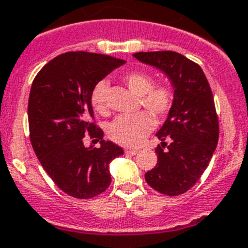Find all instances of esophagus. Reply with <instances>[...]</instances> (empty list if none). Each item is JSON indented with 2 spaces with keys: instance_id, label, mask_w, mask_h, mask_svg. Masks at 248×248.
<instances>
[{
  "instance_id": "esophagus-1",
  "label": "esophagus",
  "mask_w": 248,
  "mask_h": 248,
  "mask_svg": "<svg viewBox=\"0 0 248 248\" xmlns=\"http://www.w3.org/2000/svg\"><path fill=\"white\" fill-rule=\"evenodd\" d=\"M139 152L138 149H125V154H129V155H136Z\"/></svg>"
}]
</instances>
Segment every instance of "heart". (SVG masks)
Wrapping results in <instances>:
<instances>
[{
	"instance_id": "1",
	"label": "heart",
	"mask_w": 248,
	"mask_h": 248,
	"mask_svg": "<svg viewBox=\"0 0 248 248\" xmlns=\"http://www.w3.org/2000/svg\"><path fill=\"white\" fill-rule=\"evenodd\" d=\"M126 86L135 94L141 97L142 104L157 117H165L171 112L174 103V91L170 85L154 86V79L145 72L134 71L124 76ZM107 90L108 82L102 79L96 83L91 93L93 108L98 113L107 112ZM154 119L149 113L134 115H119L109 126V135L115 142L126 146L140 145L154 128Z\"/></svg>"
}]
</instances>
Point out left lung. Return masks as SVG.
<instances>
[{
	"label": "left lung",
	"mask_w": 248,
	"mask_h": 248,
	"mask_svg": "<svg viewBox=\"0 0 248 248\" xmlns=\"http://www.w3.org/2000/svg\"><path fill=\"white\" fill-rule=\"evenodd\" d=\"M133 56L162 71L174 91L173 107L156 133L161 140L155 150L157 163L145 179L158 193L183 194L205 171L219 140L212 90L202 67L182 54L149 51Z\"/></svg>",
	"instance_id": "8db88e82"
}]
</instances>
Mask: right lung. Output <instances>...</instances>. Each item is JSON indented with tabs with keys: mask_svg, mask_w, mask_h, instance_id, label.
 <instances>
[{
	"mask_svg": "<svg viewBox=\"0 0 248 248\" xmlns=\"http://www.w3.org/2000/svg\"><path fill=\"white\" fill-rule=\"evenodd\" d=\"M124 60L102 54L70 51L56 56L38 72L28 101L31 142L43 169L62 192L90 199L109 187V163L124 151L103 140L94 123L91 93L97 82ZM90 133L101 146L86 148Z\"/></svg>",
	"mask_w": 248,
	"mask_h": 248,
	"instance_id": "right-lung-1",
	"label": "right lung"
}]
</instances>
